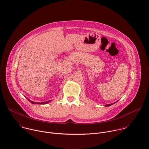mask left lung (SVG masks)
<instances>
[{"instance_id": "obj_1", "label": "left lung", "mask_w": 149, "mask_h": 149, "mask_svg": "<svg viewBox=\"0 0 149 149\" xmlns=\"http://www.w3.org/2000/svg\"><path fill=\"white\" fill-rule=\"evenodd\" d=\"M113 105L112 104H108V105H106L105 106L106 107H109V106H111V105Z\"/></svg>"}]
</instances>
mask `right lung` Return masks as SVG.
<instances>
[{
	"label": "right lung",
	"mask_w": 149,
	"mask_h": 149,
	"mask_svg": "<svg viewBox=\"0 0 149 149\" xmlns=\"http://www.w3.org/2000/svg\"><path fill=\"white\" fill-rule=\"evenodd\" d=\"M27 100L31 103V104H47V103H48V102H50V101H47V102H41V103H40V102H33V101H30L29 99H27Z\"/></svg>",
	"instance_id": "1"
}]
</instances>
